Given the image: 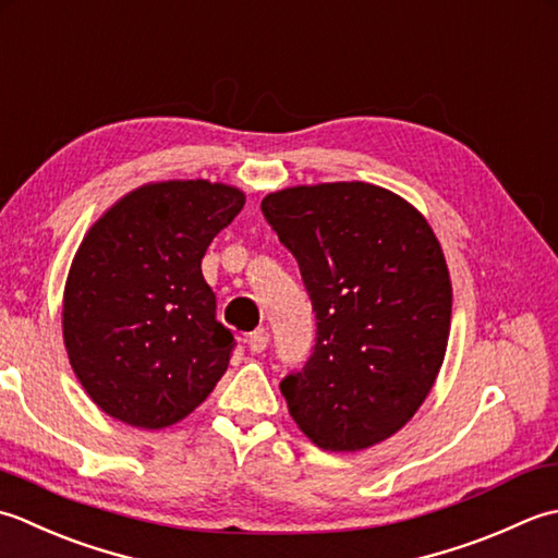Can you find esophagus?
<instances>
[{
    "mask_svg": "<svg viewBox=\"0 0 558 558\" xmlns=\"http://www.w3.org/2000/svg\"><path fill=\"white\" fill-rule=\"evenodd\" d=\"M267 342H269V332L265 327H259V329H255V332H250L245 337V344L250 351H253V354H263V351L267 349Z\"/></svg>",
    "mask_w": 558,
    "mask_h": 558,
    "instance_id": "obj_1",
    "label": "esophagus"
}]
</instances>
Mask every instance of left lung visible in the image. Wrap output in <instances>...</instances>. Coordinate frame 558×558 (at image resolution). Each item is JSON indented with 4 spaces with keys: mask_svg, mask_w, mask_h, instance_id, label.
I'll return each instance as SVG.
<instances>
[{
    "mask_svg": "<svg viewBox=\"0 0 558 558\" xmlns=\"http://www.w3.org/2000/svg\"><path fill=\"white\" fill-rule=\"evenodd\" d=\"M263 214L301 269L315 313L305 366L279 383L315 446L361 450L416 414L446 356V257L412 204L368 183L289 187Z\"/></svg>",
    "mask_w": 558,
    "mask_h": 558,
    "instance_id": "left-lung-1",
    "label": "left lung"
}]
</instances>
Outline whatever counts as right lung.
<instances>
[{"label": "right lung", "mask_w": 558, "mask_h": 558, "mask_svg": "<svg viewBox=\"0 0 558 558\" xmlns=\"http://www.w3.org/2000/svg\"><path fill=\"white\" fill-rule=\"evenodd\" d=\"M243 204L241 190L207 180L144 185L84 238L64 289V344L112 418L175 424L229 368L235 339L216 320L202 257Z\"/></svg>", "instance_id": "right-lung-1"}]
</instances>
